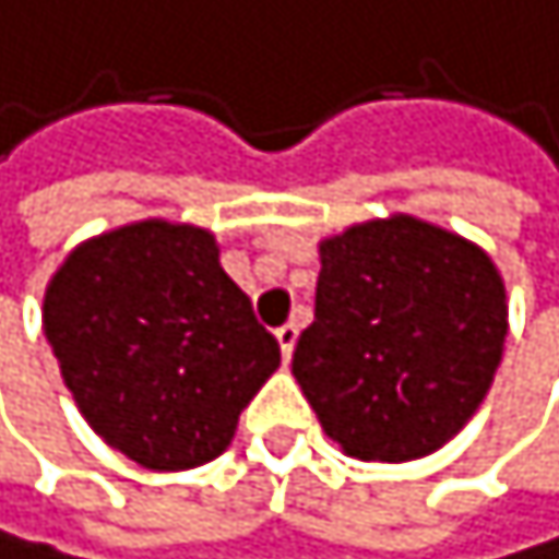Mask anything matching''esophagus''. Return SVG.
Masks as SVG:
<instances>
[{
	"label": "esophagus",
	"instance_id": "esophagus-1",
	"mask_svg": "<svg viewBox=\"0 0 559 559\" xmlns=\"http://www.w3.org/2000/svg\"><path fill=\"white\" fill-rule=\"evenodd\" d=\"M274 335H277V346H282V356L285 359H292V353H295V343H298V325H282V329H274Z\"/></svg>",
	"mask_w": 559,
	"mask_h": 559
}]
</instances>
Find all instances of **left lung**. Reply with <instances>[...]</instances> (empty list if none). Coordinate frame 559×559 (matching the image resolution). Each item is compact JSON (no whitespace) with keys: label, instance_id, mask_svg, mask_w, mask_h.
<instances>
[{"label":"left lung","instance_id":"1","mask_svg":"<svg viewBox=\"0 0 559 559\" xmlns=\"http://www.w3.org/2000/svg\"><path fill=\"white\" fill-rule=\"evenodd\" d=\"M316 322L292 373L359 462H411L465 428L509 332L506 285L472 240L393 213L319 243Z\"/></svg>","mask_w":559,"mask_h":559}]
</instances>
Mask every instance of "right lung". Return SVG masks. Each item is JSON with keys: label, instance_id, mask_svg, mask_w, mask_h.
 Returning a JSON list of instances; mask_svg holds the SVG:
<instances>
[{"label": "right lung", "instance_id": "right-lung-1", "mask_svg": "<svg viewBox=\"0 0 559 559\" xmlns=\"http://www.w3.org/2000/svg\"><path fill=\"white\" fill-rule=\"evenodd\" d=\"M43 332L94 435L152 472L224 454L282 362L213 234L169 219L73 247L43 295Z\"/></svg>", "mask_w": 559, "mask_h": 559}]
</instances>
